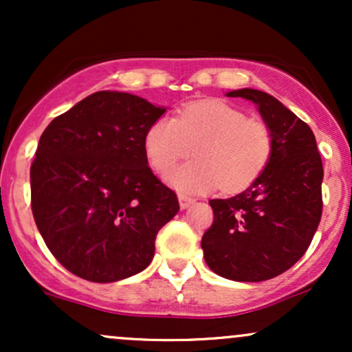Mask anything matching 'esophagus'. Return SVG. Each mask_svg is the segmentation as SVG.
<instances>
[{"label":"esophagus","mask_w":352,"mask_h":352,"mask_svg":"<svg viewBox=\"0 0 352 352\" xmlns=\"http://www.w3.org/2000/svg\"><path fill=\"white\" fill-rule=\"evenodd\" d=\"M193 201H195V199H192V197L184 195V193H180V195H179V204H180V208H182V210L188 208L190 205L193 204Z\"/></svg>","instance_id":"esophagus-1"}]
</instances>
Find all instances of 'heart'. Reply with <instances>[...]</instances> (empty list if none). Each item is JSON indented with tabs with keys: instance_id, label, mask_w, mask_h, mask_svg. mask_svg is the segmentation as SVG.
Returning <instances> with one entry per match:
<instances>
[{
	"instance_id": "b5f03b06",
	"label": "heart",
	"mask_w": 352,
	"mask_h": 352,
	"mask_svg": "<svg viewBox=\"0 0 352 352\" xmlns=\"http://www.w3.org/2000/svg\"><path fill=\"white\" fill-rule=\"evenodd\" d=\"M144 147L157 172L167 173L195 152L197 159L167 175L182 193H204L221 187L235 193L252 185L272 157L268 125L246 119L220 100H199L182 107L175 119L160 117L147 129Z\"/></svg>"
}]
</instances>
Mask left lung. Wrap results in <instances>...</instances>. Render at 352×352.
<instances>
[{"mask_svg":"<svg viewBox=\"0 0 352 352\" xmlns=\"http://www.w3.org/2000/svg\"><path fill=\"white\" fill-rule=\"evenodd\" d=\"M227 98L256 106L273 137L272 157L248 188L210 200L213 225L201 238L208 268L233 281H265L305 254L322 212V162L309 125L273 96L238 89Z\"/></svg>","mask_w":352,"mask_h":352,"instance_id":"left-lung-1","label":"left lung"}]
</instances>
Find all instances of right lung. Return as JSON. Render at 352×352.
<instances>
[{"label": "right lung", "instance_id": "obj_1", "mask_svg": "<svg viewBox=\"0 0 352 352\" xmlns=\"http://www.w3.org/2000/svg\"><path fill=\"white\" fill-rule=\"evenodd\" d=\"M165 111L129 92L99 91L43 132L31 208L50 252L76 276L114 283L151 265L157 233L179 212L144 147Z\"/></svg>", "mask_w": 352, "mask_h": 352}]
</instances>
